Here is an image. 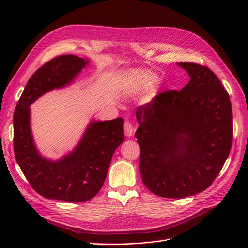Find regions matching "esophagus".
Segmentation results:
<instances>
[{
  "label": "esophagus",
  "mask_w": 248,
  "mask_h": 248,
  "mask_svg": "<svg viewBox=\"0 0 248 248\" xmlns=\"http://www.w3.org/2000/svg\"><path fill=\"white\" fill-rule=\"evenodd\" d=\"M124 132L127 137H131L133 134L134 129H133V126L130 121H126L124 123Z\"/></svg>",
  "instance_id": "1"
}]
</instances>
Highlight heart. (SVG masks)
Wrapping results in <instances>:
<instances>
[{"instance_id":"b5f03b06","label":"heart","mask_w":248,"mask_h":248,"mask_svg":"<svg viewBox=\"0 0 248 248\" xmlns=\"http://www.w3.org/2000/svg\"><path fill=\"white\" fill-rule=\"evenodd\" d=\"M152 80V78L151 77H149V78H146V77H140L139 79H138V81H137V85L138 86H141V85H147V84H149L150 81Z\"/></svg>"}]
</instances>
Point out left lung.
<instances>
[{
  "label": "left lung",
  "instance_id": "8db88e82",
  "mask_svg": "<svg viewBox=\"0 0 248 248\" xmlns=\"http://www.w3.org/2000/svg\"><path fill=\"white\" fill-rule=\"evenodd\" d=\"M190 80L137 108L142 182L156 196L204 191L219 174L232 141L229 93L207 66L181 62Z\"/></svg>",
  "mask_w": 248,
  "mask_h": 248
}]
</instances>
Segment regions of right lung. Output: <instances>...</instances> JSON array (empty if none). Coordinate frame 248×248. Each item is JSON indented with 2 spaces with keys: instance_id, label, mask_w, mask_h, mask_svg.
Instances as JSON below:
<instances>
[{
  "instance_id": "add662e5",
  "label": "right lung",
  "mask_w": 248,
  "mask_h": 248,
  "mask_svg": "<svg viewBox=\"0 0 248 248\" xmlns=\"http://www.w3.org/2000/svg\"><path fill=\"white\" fill-rule=\"evenodd\" d=\"M89 63L63 55L49 60L29 79L13 117V147L32 188L46 199L79 202L94 198L106 181L112 154L124 140L123 119L93 121L78 147L59 161L43 158L30 128V104L52 89L63 88Z\"/></svg>"
}]
</instances>
